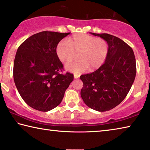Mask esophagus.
Wrapping results in <instances>:
<instances>
[{"label":"esophagus","instance_id":"esophagus-1","mask_svg":"<svg viewBox=\"0 0 150 150\" xmlns=\"http://www.w3.org/2000/svg\"><path fill=\"white\" fill-rule=\"evenodd\" d=\"M79 77V74H74V78L75 79H78Z\"/></svg>","mask_w":150,"mask_h":150}]
</instances>
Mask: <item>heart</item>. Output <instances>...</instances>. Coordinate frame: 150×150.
Returning <instances> with one entry per match:
<instances>
[{
    "mask_svg": "<svg viewBox=\"0 0 150 150\" xmlns=\"http://www.w3.org/2000/svg\"><path fill=\"white\" fill-rule=\"evenodd\" d=\"M56 54L60 61L67 63L77 54V59L66 64V69L79 74L88 68L93 71L99 68L107 57L108 44L102 38L92 35L76 34L68 40L60 41L56 47Z\"/></svg>",
    "mask_w": 150,
    "mask_h": 150,
    "instance_id": "heart-1",
    "label": "heart"
}]
</instances>
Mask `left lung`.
Wrapping results in <instances>:
<instances>
[{
	"mask_svg": "<svg viewBox=\"0 0 150 150\" xmlns=\"http://www.w3.org/2000/svg\"><path fill=\"white\" fill-rule=\"evenodd\" d=\"M106 40L108 54L97 70L80 76L83 83L81 96L88 107L99 112L110 110L122 101L136 74L135 55L123 40L108 34H95Z\"/></svg>",
	"mask_w": 150,
	"mask_h": 150,
	"instance_id": "1",
	"label": "left lung"
}]
</instances>
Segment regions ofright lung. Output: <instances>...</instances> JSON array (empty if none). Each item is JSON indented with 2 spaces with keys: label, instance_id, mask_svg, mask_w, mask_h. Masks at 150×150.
Masks as SVG:
<instances>
[{
  "label": "right lung",
  "instance_id": "obj_1",
  "mask_svg": "<svg viewBox=\"0 0 150 150\" xmlns=\"http://www.w3.org/2000/svg\"><path fill=\"white\" fill-rule=\"evenodd\" d=\"M69 33L44 31L32 35L18 48L13 68L16 87L25 103L37 110H52L62 102L73 80L62 74L56 47Z\"/></svg>",
  "mask_w": 150,
  "mask_h": 150
}]
</instances>
